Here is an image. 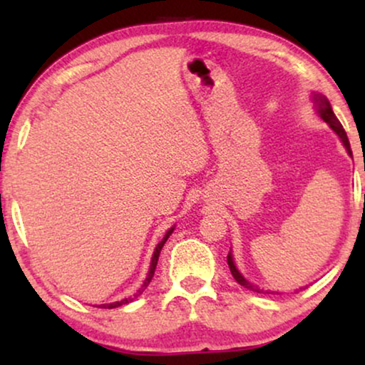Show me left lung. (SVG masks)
I'll use <instances>...</instances> for the list:
<instances>
[{"label":"left lung","instance_id":"1","mask_svg":"<svg viewBox=\"0 0 365 365\" xmlns=\"http://www.w3.org/2000/svg\"><path fill=\"white\" fill-rule=\"evenodd\" d=\"M316 103H317V111H319V114H321V118L324 119V121H326L329 126H331L334 131L337 133V136L341 138V141L344 143V146H346V149H347V153L351 154L352 156V151H351V144H349V139H347V134H346V131H344V128H342V124L339 123V119L336 118V114H334V111H332V108H331V103L327 101L326 98L324 96H321V94H316ZM227 264H229V269H231V274H232V277L236 279V281L241 284V286H244L246 289H251V291H254V292H262L261 289L259 287H256V286H252L251 282H247L246 279H244L241 274H239V271L236 269V266H234V261H232V256H231V252L227 254Z\"/></svg>","mask_w":365,"mask_h":365}]
</instances>
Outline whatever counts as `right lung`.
Masks as SVG:
<instances>
[{
    "mask_svg": "<svg viewBox=\"0 0 365 365\" xmlns=\"http://www.w3.org/2000/svg\"><path fill=\"white\" fill-rule=\"evenodd\" d=\"M173 231H174V227L169 229V231L166 232V236L163 237V241L158 244L156 249H154V254H153V261H151V267H149V272H148V277H146V281H144V284H143L141 287H139V291H138L136 294H133L131 297H128V299H123V301H118V302H113V304H101V306H98V307H103V309H114V307L124 306V304H129V302H133L134 299H136L138 296H141V294L144 292V289H146V287L149 286V282H151V279H153V276H154V271H156V266H158V259H159V254H161V249H163L164 244H166L168 237L171 236V234H173Z\"/></svg>",
    "mask_w": 365,
    "mask_h": 365,
    "instance_id": "add662e5",
    "label": "right lung"
}]
</instances>
